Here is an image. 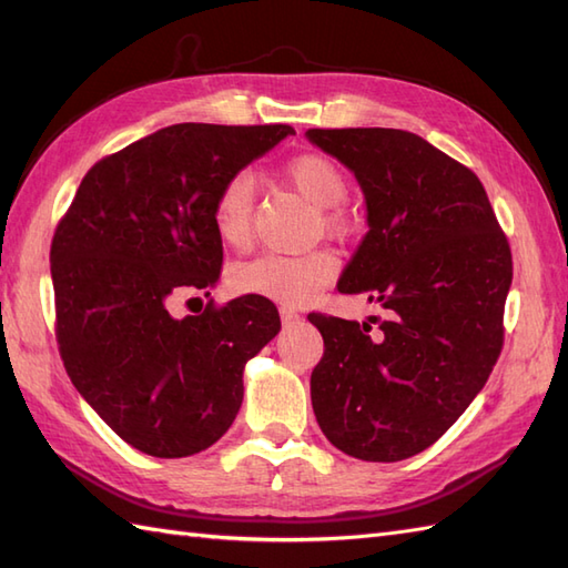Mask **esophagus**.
<instances>
[{"label": "esophagus", "mask_w": 568, "mask_h": 568, "mask_svg": "<svg viewBox=\"0 0 568 568\" xmlns=\"http://www.w3.org/2000/svg\"><path fill=\"white\" fill-rule=\"evenodd\" d=\"M281 320H283V324L287 327V324H295V322L303 320V315H297L295 310H287V307H283V310H281Z\"/></svg>", "instance_id": "esophagus-1"}]
</instances>
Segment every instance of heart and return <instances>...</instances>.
Returning <instances> with one entry per match:
<instances>
[{
	"label": "heart",
	"instance_id": "obj_1",
	"mask_svg": "<svg viewBox=\"0 0 568 568\" xmlns=\"http://www.w3.org/2000/svg\"><path fill=\"white\" fill-rule=\"evenodd\" d=\"M285 175L293 187L322 212V222L329 229L346 226L339 204L346 200L348 180L344 171L327 155L303 153L285 165ZM256 183L248 171H239L222 185L214 202V229L229 246H244L251 239ZM336 258L329 251L310 253H261L232 275L236 293L261 295L281 305H305L332 283Z\"/></svg>",
	"mask_w": 568,
	"mask_h": 568
}]
</instances>
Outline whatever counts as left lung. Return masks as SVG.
Wrapping results in <instances>:
<instances>
[{
	"label": "left lung",
	"instance_id": "1",
	"mask_svg": "<svg viewBox=\"0 0 568 568\" xmlns=\"http://www.w3.org/2000/svg\"><path fill=\"white\" fill-rule=\"evenodd\" d=\"M312 146L354 173L368 232L336 283L385 320L312 315L324 356L312 409L361 462L425 452L484 390L503 348L513 256L480 180L400 129H310ZM378 323L376 331L372 324Z\"/></svg>",
	"mask_w": 568,
	"mask_h": 568
}]
</instances>
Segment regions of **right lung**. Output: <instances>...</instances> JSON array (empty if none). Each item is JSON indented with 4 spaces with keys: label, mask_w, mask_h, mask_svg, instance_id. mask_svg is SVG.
I'll list each match as a JSON object with an SVG mask.
<instances>
[{
    "label": "right lung",
    "mask_w": 568,
    "mask_h": 568,
    "mask_svg": "<svg viewBox=\"0 0 568 568\" xmlns=\"http://www.w3.org/2000/svg\"><path fill=\"white\" fill-rule=\"evenodd\" d=\"M291 134L285 124L153 131L94 163L55 229L65 371L84 403L143 454L192 456L220 439L244 400L246 364L281 332L261 295L185 320L168 305L220 281L216 195Z\"/></svg>",
    "instance_id": "right-lung-1"
}]
</instances>
